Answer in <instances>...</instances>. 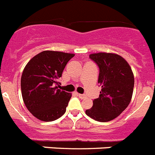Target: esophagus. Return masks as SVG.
<instances>
[{"label": "esophagus", "mask_w": 155, "mask_h": 155, "mask_svg": "<svg viewBox=\"0 0 155 155\" xmlns=\"http://www.w3.org/2000/svg\"><path fill=\"white\" fill-rule=\"evenodd\" d=\"M78 94L79 98H81V99H83V98H84L86 97L85 94Z\"/></svg>", "instance_id": "1"}]
</instances>
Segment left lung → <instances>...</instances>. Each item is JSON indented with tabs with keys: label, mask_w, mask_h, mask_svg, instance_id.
Wrapping results in <instances>:
<instances>
[{
	"label": "left lung",
	"mask_w": 155,
	"mask_h": 155,
	"mask_svg": "<svg viewBox=\"0 0 155 155\" xmlns=\"http://www.w3.org/2000/svg\"><path fill=\"white\" fill-rule=\"evenodd\" d=\"M89 57L99 68L98 83L102 90L85 113L97 121L109 122L120 116L130 102L134 73L125 59L116 53H95Z\"/></svg>",
	"instance_id": "1"
}]
</instances>
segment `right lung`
<instances>
[{
  "mask_svg": "<svg viewBox=\"0 0 155 155\" xmlns=\"http://www.w3.org/2000/svg\"><path fill=\"white\" fill-rule=\"evenodd\" d=\"M74 53L45 50L28 62L23 70L21 89L24 103L41 121L57 120L65 113L71 93L58 89V79Z\"/></svg>",
  "mask_w": 155,
  "mask_h": 155,
  "instance_id": "1",
  "label": "right lung"
}]
</instances>
